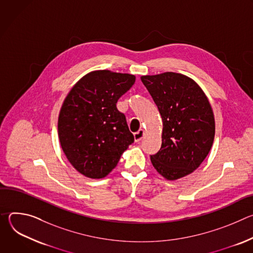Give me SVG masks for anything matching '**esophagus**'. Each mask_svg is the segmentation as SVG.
I'll return each instance as SVG.
<instances>
[{"label": "esophagus", "mask_w": 253, "mask_h": 253, "mask_svg": "<svg viewBox=\"0 0 253 253\" xmlns=\"http://www.w3.org/2000/svg\"><path fill=\"white\" fill-rule=\"evenodd\" d=\"M144 137V130L143 129H140L138 132L134 133V139H135V142H140L142 140V138Z\"/></svg>", "instance_id": "1"}]
</instances>
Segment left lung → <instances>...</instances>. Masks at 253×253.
Masks as SVG:
<instances>
[{
  "label": "left lung",
  "mask_w": 253,
  "mask_h": 253,
  "mask_svg": "<svg viewBox=\"0 0 253 253\" xmlns=\"http://www.w3.org/2000/svg\"><path fill=\"white\" fill-rule=\"evenodd\" d=\"M163 121L162 145L150 155L163 177L176 180L193 172L208 155L215 135L210 103L190 78L173 72L142 76Z\"/></svg>",
  "instance_id": "1"
}]
</instances>
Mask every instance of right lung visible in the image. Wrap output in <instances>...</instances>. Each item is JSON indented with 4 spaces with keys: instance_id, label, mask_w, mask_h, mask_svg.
I'll use <instances>...</instances> for the list:
<instances>
[{
    "instance_id": "add662e5",
    "label": "right lung",
    "mask_w": 253,
    "mask_h": 253,
    "mask_svg": "<svg viewBox=\"0 0 253 253\" xmlns=\"http://www.w3.org/2000/svg\"><path fill=\"white\" fill-rule=\"evenodd\" d=\"M135 80L130 74L94 71L66 97L58 120L60 143L70 163L86 177L99 179L109 174L134 142L116 103Z\"/></svg>"
}]
</instances>
